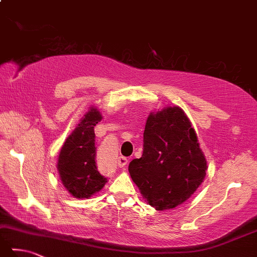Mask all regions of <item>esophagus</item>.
<instances>
[{"label":"esophagus","instance_id":"34e87169","mask_svg":"<svg viewBox=\"0 0 257 257\" xmlns=\"http://www.w3.org/2000/svg\"><path fill=\"white\" fill-rule=\"evenodd\" d=\"M126 164H127V159L125 157H119L117 159V166L119 168H123V167L126 166Z\"/></svg>","mask_w":257,"mask_h":257}]
</instances>
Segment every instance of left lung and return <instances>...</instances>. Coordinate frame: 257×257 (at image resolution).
<instances>
[{
    "label": "left lung",
    "instance_id": "obj_1",
    "mask_svg": "<svg viewBox=\"0 0 257 257\" xmlns=\"http://www.w3.org/2000/svg\"><path fill=\"white\" fill-rule=\"evenodd\" d=\"M207 162L185 112L167 107L148 117L143 154L130 162L131 178L157 210L181 205L204 181Z\"/></svg>",
    "mask_w": 257,
    "mask_h": 257
}]
</instances>
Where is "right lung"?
Masks as SVG:
<instances>
[{
  "label": "right lung",
  "instance_id": "obj_1",
  "mask_svg": "<svg viewBox=\"0 0 257 257\" xmlns=\"http://www.w3.org/2000/svg\"><path fill=\"white\" fill-rule=\"evenodd\" d=\"M101 115L96 108L80 119L60 150L58 172L62 185L75 198H89L98 192L107 182L96 164L94 127L100 122Z\"/></svg>",
  "mask_w": 257,
  "mask_h": 257
}]
</instances>
